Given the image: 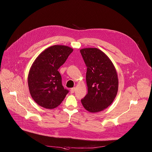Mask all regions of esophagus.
<instances>
[{
    "instance_id": "1",
    "label": "esophagus",
    "mask_w": 152,
    "mask_h": 152,
    "mask_svg": "<svg viewBox=\"0 0 152 152\" xmlns=\"http://www.w3.org/2000/svg\"><path fill=\"white\" fill-rule=\"evenodd\" d=\"M75 90H76L75 88H72L70 90V93H74V92L75 91Z\"/></svg>"
}]
</instances>
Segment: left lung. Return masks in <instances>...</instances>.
<instances>
[{"mask_svg": "<svg viewBox=\"0 0 152 152\" xmlns=\"http://www.w3.org/2000/svg\"><path fill=\"white\" fill-rule=\"evenodd\" d=\"M80 52L87 67L86 81L88 87V93L81 102L86 111L98 113L111 105L117 96V71L109 57L100 49L84 48Z\"/></svg>", "mask_w": 152, "mask_h": 152, "instance_id": "1", "label": "left lung"}]
</instances>
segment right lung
<instances>
[{"label": "right lung", "mask_w": 152, "mask_h": 152, "mask_svg": "<svg viewBox=\"0 0 152 152\" xmlns=\"http://www.w3.org/2000/svg\"><path fill=\"white\" fill-rule=\"evenodd\" d=\"M73 49L54 45L42 51L30 68L28 82L31 96L40 106L53 109L58 106L69 91L64 88L58 69Z\"/></svg>", "instance_id": "right-lung-1"}]
</instances>
